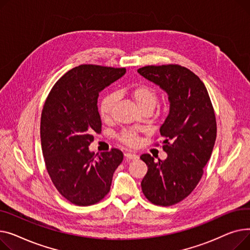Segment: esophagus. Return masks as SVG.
<instances>
[{
	"label": "esophagus",
	"mask_w": 250,
	"mask_h": 250,
	"mask_svg": "<svg viewBox=\"0 0 250 250\" xmlns=\"http://www.w3.org/2000/svg\"><path fill=\"white\" fill-rule=\"evenodd\" d=\"M125 157L127 160H135L138 158V155H136L135 153H130V152H127L125 153Z\"/></svg>",
	"instance_id": "34e87169"
}]
</instances>
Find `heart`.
Here are the masks:
<instances>
[{"instance_id": "1", "label": "heart", "mask_w": 250, "mask_h": 250, "mask_svg": "<svg viewBox=\"0 0 250 250\" xmlns=\"http://www.w3.org/2000/svg\"><path fill=\"white\" fill-rule=\"evenodd\" d=\"M130 96L135 102V104L141 111H152L157 104V94L151 86L145 84H138L130 91ZM118 101V94L109 93L103 97L99 103V114L102 119L108 120L111 118L113 110ZM119 139L129 145L135 146L138 143V137L135 132L131 130H125L119 135Z\"/></svg>"}]
</instances>
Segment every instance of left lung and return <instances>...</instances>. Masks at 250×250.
Returning a JSON list of instances; mask_svg holds the SVG:
<instances>
[{
    "mask_svg": "<svg viewBox=\"0 0 250 250\" xmlns=\"http://www.w3.org/2000/svg\"><path fill=\"white\" fill-rule=\"evenodd\" d=\"M137 71L165 91L169 102L159 129L167 157L155 163L150 154L140 156L148 168L142 192L155 205L171 206L193 192L211 157L217 134L214 109L206 86L187 67L148 65Z\"/></svg>",
    "mask_w": 250,
    "mask_h": 250,
    "instance_id": "obj_1",
    "label": "left lung"
}]
</instances>
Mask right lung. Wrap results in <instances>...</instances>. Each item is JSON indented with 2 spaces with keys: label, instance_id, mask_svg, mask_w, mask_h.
Instances as JSON below:
<instances>
[{
  "label": "right lung",
  "instance_id": "obj_1",
  "mask_svg": "<svg viewBox=\"0 0 250 250\" xmlns=\"http://www.w3.org/2000/svg\"><path fill=\"white\" fill-rule=\"evenodd\" d=\"M125 72V68L77 66L56 82L44 104L40 138L47 171L58 192L79 206L96 204L109 193L113 173L123 160L119 149L96 157L89 146L102 127L99 94Z\"/></svg>",
  "mask_w": 250,
  "mask_h": 250
}]
</instances>
